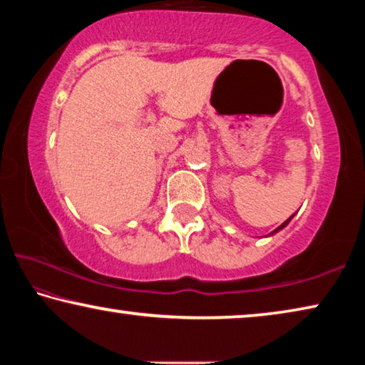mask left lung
Masks as SVG:
<instances>
[{
  "label": "left lung",
  "instance_id": "obj_1",
  "mask_svg": "<svg viewBox=\"0 0 365 365\" xmlns=\"http://www.w3.org/2000/svg\"><path fill=\"white\" fill-rule=\"evenodd\" d=\"M292 217H294V214H292V216H291V217H289V219H286V221H284V222H282V224L279 225V227H276V229L273 230V232H271L269 235H274L276 232H279V230H281V229H284V227H286V225H287L289 222H291V219H292Z\"/></svg>",
  "mask_w": 365,
  "mask_h": 365
}]
</instances>
